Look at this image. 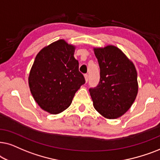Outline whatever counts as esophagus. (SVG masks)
Wrapping results in <instances>:
<instances>
[{"instance_id":"1","label":"esophagus","mask_w":160,"mask_h":160,"mask_svg":"<svg viewBox=\"0 0 160 160\" xmlns=\"http://www.w3.org/2000/svg\"><path fill=\"white\" fill-rule=\"evenodd\" d=\"M84 77H85V80H86V82H87L88 81V74H85Z\"/></svg>"}]
</instances>
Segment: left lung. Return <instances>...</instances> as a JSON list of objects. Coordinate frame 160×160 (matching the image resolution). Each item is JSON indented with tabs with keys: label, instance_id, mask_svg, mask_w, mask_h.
Instances as JSON below:
<instances>
[{
	"label": "left lung",
	"instance_id": "8db88e82",
	"mask_svg": "<svg viewBox=\"0 0 160 160\" xmlns=\"http://www.w3.org/2000/svg\"><path fill=\"white\" fill-rule=\"evenodd\" d=\"M100 69L99 84L89 88L93 107L102 116L117 118L128 110L138 94L135 65L120 49L109 45L94 48Z\"/></svg>",
	"mask_w": 160,
	"mask_h": 160
}]
</instances>
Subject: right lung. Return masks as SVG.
Here are the masks:
<instances>
[{
    "instance_id": "right-lung-1",
    "label": "right lung",
    "mask_w": 160,
    "mask_h": 160,
    "mask_svg": "<svg viewBox=\"0 0 160 160\" xmlns=\"http://www.w3.org/2000/svg\"><path fill=\"white\" fill-rule=\"evenodd\" d=\"M74 52L73 45L58 40L38 53L31 67V94L40 108L51 114L69 108L76 91L86 82Z\"/></svg>"
}]
</instances>
